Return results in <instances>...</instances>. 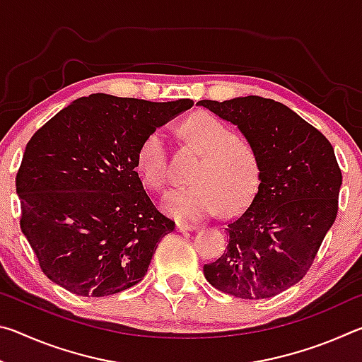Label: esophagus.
<instances>
[{
  "label": "esophagus",
  "mask_w": 362,
  "mask_h": 362,
  "mask_svg": "<svg viewBox=\"0 0 362 362\" xmlns=\"http://www.w3.org/2000/svg\"><path fill=\"white\" fill-rule=\"evenodd\" d=\"M175 230L177 231H180V233H185V231H193V230H196V226L194 225H188V223H177L175 225Z\"/></svg>",
  "instance_id": "1"
}]
</instances>
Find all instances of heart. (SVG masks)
Here are the masks:
<instances>
[{"label": "heart", "mask_w": 362, "mask_h": 362, "mask_svg": "<svg viewBox=\"0 0 362 362\" xmlns=\"http://www.w3.org/2000/svg\"><path fill=\"white\" fill-rule=\"evenodd\" d=\"M183 132L203 153L192 175L194 183L174 188L163 198V209L179 220L196 222L222 207L235 214L246 206L259 187V161L247 144L238 142L225 122L207 113L194 115L183 122ZM140 174L155 189L169 179L168 137L158 129L140 145L137 153Z\"/></svg>", "instance_id": "obj_1"}]
</instances>
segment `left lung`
Here are the masks:
<instances>
[{
  "mask_svg": "<svg viewBox=\"0 0 362 362\" xmlns=\"http://www.w3.org/2000/svg\"><path fill=\"white\" fill-rule=\"evenodd\" d=\"M235 124L259 161L252 203L226 226L228 246L204 276L238 298H269L308 272L339 211L341 173L329 140L289 107L259 95L199 100Z\"/></svg>",
  "mask_w": 362,
  "mask_h": 362,
  "instance_id": "obj_1",
  "label": "left lung"
}]
</instances>
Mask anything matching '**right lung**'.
I'll use <instances>...</instances> for the list:
<instances>
[{
	"label": "right lung",
	"mask_w": 362,
	"mask_h": 362,
	"mask_svg": "<svg viewBox=\"0 0 362 362\" xmlns=\"http://www.w3.org/2000/svg\"><path fill=\"white\" fill-rule=\"evenodd\" d=\"M192 107L189 99L90 94L35 132L16 188L22 233L52 283L105 297L144 279L174 222L144 189L137 153L151 132Z\"/></svg>",
	"instance_id": "right-lung-1"
}]
</instances>
